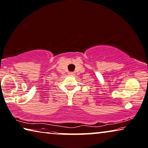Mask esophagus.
I'll return each mask as SVG.
<instances>
[{
  "label": "esophagus",
  "mask_w": 148,
  "mask_h": 148,
  "mask_svg": "<svg viewBox=\"0 0 148 148\" xmlns=\"http://www.w3.org/2000/svg\"><path fill=\"white\" fill-rule=\"evenodd\" d=\"M69 75L71 76H74L75 75V72H69Z\"/></svg>",
  "instance_id": "obj_1"
}]
</instances>
